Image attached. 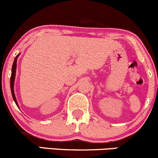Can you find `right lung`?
<instances>
[{"label": "right lung", "instance_id": "1", "mask_svg": "<svg viewBox=\"0 0 158 158\" xmlns=\"http://www.w3.org/2000/svg\"><path fill=\"white\" fill-rule=\"evenodd\" d=\"M19 55L20 54H18L16 56V57L15 58V61L13 62L12 64V75H11V79H10V87H11V93H12V98L14 99L15 104L16 105L18 106V107H19L18 103L17 102L16 97H15V91H14V85H15V75H16V68H17V60H18Z\"/></svg>", "mask_w": 158, "mask_h": 158}]
</instances>
